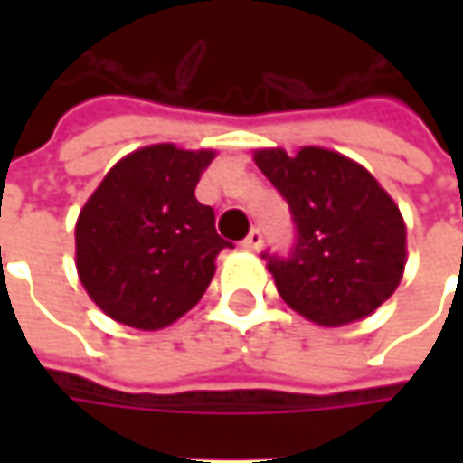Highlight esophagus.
Returning <instances> with one entry per match:
<instances>
[{"instance_id": "1", "label": "esophagus", "mask_w": 463, "mask_h": 463, "mask_svg": "<svg viewBox=\"0 0 463 463\" xmlns=\"http://www.w3.org/2000/svg\"><path fill=\"white\" fill-rule=\"evenodd\" d=\"M241 247L250 250V252H258L260 247H262V234H260V229H252V232L247 234V240L241 241Z\"/></svg>"}]
</instances>
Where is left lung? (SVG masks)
I'll return each instance as SVG.
<instances>
[{
	"label": "left lung",
	"mask_w": 463,
	"mask_h": 463,
	"mask_svg": "<svg viewBox=\"0 0 463 463\" xmlns=\"http://www.w3.org/2000/svg\"><path fill=\"white\" fill-rule=\"evenodd\" d=\"M296 222L288 260L270 258L280 298L319 327L361 322L397 291L407 265L400 205L358 162L325 146L255 149Z\"/></svg>",
	"instance_id": "1"
}]
</instances>
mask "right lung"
Returning a JSON list of instances; mask_svg holds the SVG:
<instances>
[{"instance_id":"1","label":"right lung","mask_w":463,"mask_h":463,"mask_svg":"<svg viewBox=\"0 0 463 463\" xmlns=\"http://www.w3.org/2000/svg\"><path fill=\"white\" fill-rule=\"evenodd\" d=\"M213 149L149 144L110 167L74 226L77 273L110 319L169 327L193 309L216 273L226 241L195 185Z\"/></svg>"}]
</instances>
